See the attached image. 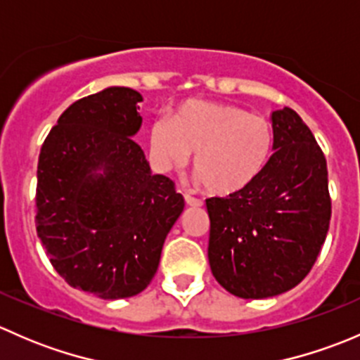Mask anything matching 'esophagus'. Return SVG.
Listing matches in <instances>:
<instances>
[{
    "instance_id": "obj_1",
    "label": "esophagus",
    "mask_w": 360,
    "mask_h": 360,
    "mask_svg": "<svg viewBox=\"0 0 360 360\" xmlns=\"http://www.w3.org/2000/svg\"><path fill=\"white\" fill-rule=\"evenodd\" d=\"M184 200H186L188 205H191V207H200L202 203H203V202L200 200V198L193 197V195H190V193H186V195H184Z\"/></svg>"
}]
</instances>
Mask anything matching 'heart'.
<instances>
[{
	"label": "heart",
	"mask_w": 360,
	"mask_h": 360,
	"mask_svg": "<svg viewBox=\"0 0 360 360\" xmlns=\"http://www.w3.org/2000/svg\"><path fill=\"white\" fill-rule=\"evenodd\" d=\"M151 153L163 167L183 165L195 153L193 172L212 197L228 198L252 186L266 170L275 148L268 118L231 104L190 101L174 123L155 120Z\"/></svg>",
	"instance_id": "b5f03b06"
}]
</instances>
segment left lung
I'll return each instance as SVG.
<instances>
[{
    "mask_svg": "<svg viewBox=\"0 0 360 360\" xmlns=\"http://www.w3.org/2000/svg\"><path fill=\"white\" fill-rule=\"evenodd\" d=\"M275 148L266 170L242 193L207 198L209 264L216 281L245 300L282 294L317 261L331 219L328 163L291 108L271 112Z\"/></svg>",
    "mask_w": 360,
    "mask_h": 360,
    "instance_id": "1",
    "label": "left lung"
}]
</instances>
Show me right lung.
<instances>
[{"instance_id": "right-lung-1", "label": "right lung", "mask_w": 360, "mask_h": 360, "mask_svg": "<svg viewBox=\"0 0 360 360\" xmlns=\"http://www.w3.org/2000/svg\"><path fill=\"white\" fill-rule=\"evenodd\" d=\"M141 101L127 86L83 97L60 115L39 151V240L71 288L103 300L150 285L184 209L183 195L169 177L151 174L132 139L143 123Z\"/></svg>"}]
</instances>
